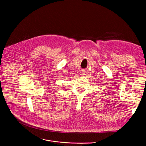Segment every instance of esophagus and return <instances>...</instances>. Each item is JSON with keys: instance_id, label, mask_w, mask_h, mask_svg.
<instances>
[{"instance_id": "1", "label": "esophagus", "mask_w": 146, "mask_h": 146, "mask_svg": "<svg viewBox=\"0 0 146 146\" xmlns=\"http://www.w3.org/2000/svg\"><path fill=\"white\" fill-rule=\"evenodd\" d=\"M81 72V74H84V72Z\"/></svg>"}]
</instances>
